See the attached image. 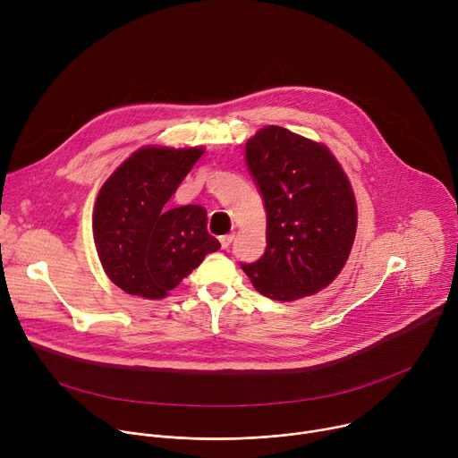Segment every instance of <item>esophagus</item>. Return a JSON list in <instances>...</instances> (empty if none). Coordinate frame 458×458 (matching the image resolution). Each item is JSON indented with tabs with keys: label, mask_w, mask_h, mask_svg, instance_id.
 <instances>
[{
	"label": "esophagus",
	"mask_w": 458,
	"mask_h": 458,
	"mask_svg": "<svg viewBox=\"0 0 458 458\" xmlns=\"http://www.w3.org/2000/svg\"><path fill=\"white\" fill-rule=\"evenodd\" d=\"M232 241H233V233H226V235H221V237H219V242H221V246H223L225 250L232 244Z\"/></svg>",
	"instance_id": "1"
}]
</instances>
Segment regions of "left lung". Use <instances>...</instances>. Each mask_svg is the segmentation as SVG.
<instances>
[{
	"mask_svg": "<svg viewBox=\"0 0 458 458\" xmlns=\"http://www.w3.org/2000/svg\"><path fill=\"white\" fill-rule=\"evenodd\" d=\"M246 166L267 208V250L241 265L253 288L295 301L328 286L350 257L357 205L339 161L324 145L283 126H265L246 143Z\"/></svg>",
	"mask_w": 458,
	"mask_h": 458,
	"instance_id": "obj_1",
	"label": "left lung"
}]
</instances>
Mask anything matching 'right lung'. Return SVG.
Instances as JSON below:
<instances>
[{
    "mask_svg": "<svg viewBox=\"0 0 458 458\" xmlns=\"http://www.w3.org/2000/svg\"><path fill=\"white\" fill-rule=\"evenodd\" d=\"M205 148L145 147L101 186L94 242L110 281L130 295L163 299L203 259L221 248L199 205L166 203Z\"/></svg>",
    "mask_w": 458,
    "mask_h": 458,
    "instance_id": "1",
    "label": "right lung"
}]
</instances>
